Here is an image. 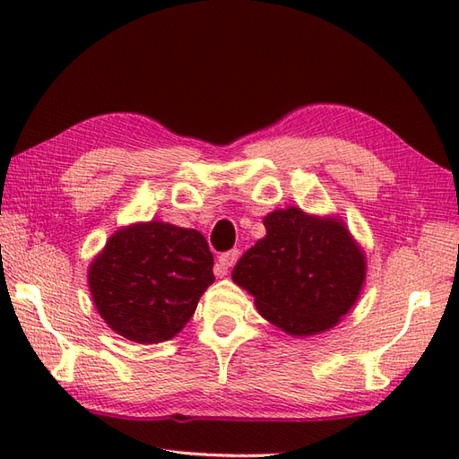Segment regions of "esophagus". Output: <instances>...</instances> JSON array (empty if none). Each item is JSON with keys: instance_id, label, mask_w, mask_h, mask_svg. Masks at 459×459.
Listing matches in <instances>:
<instances>
[{"instance_id": "1", "label": "esophagus", "mask_w": 459, "mask_h": 459, "mask_svg": "<svg viewBox=\"0 0 459 459\" xmlns=\"http://www.w3.org/2000/svg\"><path fill=\"white\" fill-rule=\"evenodd\" d=\"M238 256H240V252H238L237 248L222 252V255L219 256V266H221V268H219V276H224V274H227V268L235 266V262L238 260Z\"/></svg>"}]
</instances>
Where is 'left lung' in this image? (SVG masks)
Returning a JSON list of instances; mask_svg holds the SVG:
<instances>
[{"label":"left lung","instance_id":"1","mask_svg":"<svg viewBox=\"0 0 459 459\" xmlns=\"http://www.w3.org/2000/svg\"><path fill=\"white\" fill-rule=\"evenodd\" d=\"M266 237L247 250L232 280L290 335L333 327L359 298L365 256L339 221L290 207L264 219Z\"/></svg>","mask_w":459,"mask_h":459}]
</instances>
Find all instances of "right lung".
Instances as JSON below:
<instances>
[{"instance_id":"add662e5","label":"right lung","mask_w":459,"mask_h":459,"mask_svg":"<svg viewBox=\"0 0 459 459\" xmlns=\"http://www.w3.org/2000/svg\"><path fill=\"white\" fill-rule=\"evenodd\" d=\"M212 280V255L201 232L158 221L116 232L89 272L96 309L135 343L179 333Z\"/></svg>"}]
</instances>
